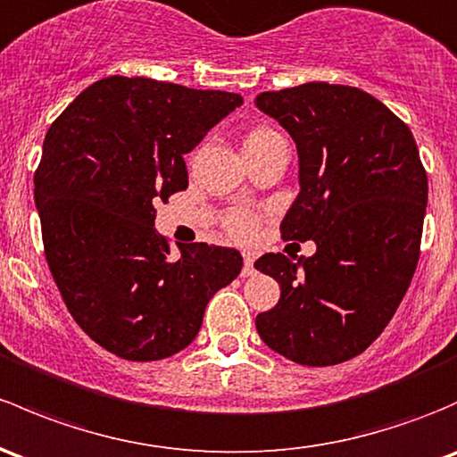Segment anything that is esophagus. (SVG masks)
<instances>
[{
  "label": "esophagus",
  "instance_id": "esophagus-1",
  "mask_svg": "<svg viewBox=\"0 0 457 457\" xmlns=\"http://www.w3.org/2000/svg\"><path fill=\"white\" fill-rule=\"evenodd\" d=\"M243 276L249 278L256 273V269H253V253L252 252H243Z\"/></svg>",
  "mask_w": 457,
  "mask_h": 457
}]
</instances>
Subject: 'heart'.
I'll return each mask as SVG.
<instances>
[{
    "label": "heart",
    "instance_id": "b5f03b06",
    "mask_svg": "<svg viewBox=\"0 0 457 457\" xmlns=\"http://www.w3.org/2000/svg\"><path fill=\"white\" fill-rule=\"evenodd\" d=\"M276 136H278V133L271 131V129H267V127L252 129V131L245 136L243 148H256V146H261V144L269 142L271 137H276ZM223 223H225V228H228V232L232 234V237L241 238V241H249V238H252L253 234H256V229H258V216L247 212V210L234 208V210H229V212H225Z\"/></svg>",
    "mask_w": 457,
    "mask_h": 457
}]
</instances>
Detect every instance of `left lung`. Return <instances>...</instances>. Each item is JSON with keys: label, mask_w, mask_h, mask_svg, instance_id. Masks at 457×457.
<instances>
[{"label": "left lung", "mask_w": 457, "mask_h": 457, "mask_svg": "<svg viewBox=\"0 0 457 457\" xmlns=\"http://www.w3.org/2000/svg\"><path fill=\"white\" fill-rule=\"evenodd\" d=\"M256 107L289 131L300 195L280 223L313 256L265 253L253 262L280 285L258 313L269 348L302 366H335L368 348L396 313L420 256L427 172L410 127L348 85L262 91Z\"/></svg>", "instance_id": "1"}]
</instances>
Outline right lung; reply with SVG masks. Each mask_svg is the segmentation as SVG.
Returning a JSON list of instances; mask_svg holds the SVG:
<instances>
[{
  "mask_svg": "<svg viewBox=\"0 0 457 457\" xmlns=\"http://www.w3.org/2000/svg\"><path fill=\"white\" fill-rule=\"evenodd\" d=\"M238 94L144 76L89 85L52 122L35 201L52 278L76 324L109 353L157 361L192 344L216 291L241 273L237 249L181 247L155 232V204L188 188L184 155Z\"/></svg>",
  "mask_w": 457,
  "mask_h": 457,
  "instance_id": "obj_1",
  "label": "right lung"
}]
</instances>
